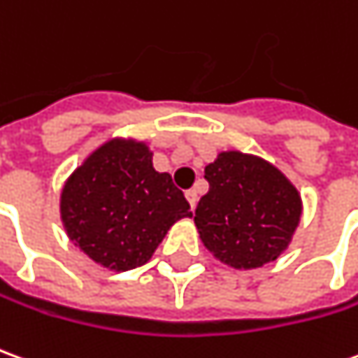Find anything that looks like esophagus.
I'll list each match as a JSON object with an SVG mask.
<instances>
[{"label": "esophagus", "mask_w": 358, "mask_h": 358, "mask_svg": "<svg viewBox=\"0 0 358 358\" xmlns=\"http://www.w3.org/2000/svg\"><path fill=\"white\" fill-rule=\"evenodd\" d=\"M186 199H187V203H189V207H192V211H194V209H196V203H197V192H196V189H187Z\"/></svg>", "instance_id": "34e87169"}]
</instances>
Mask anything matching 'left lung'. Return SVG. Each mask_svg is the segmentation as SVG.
<instances>
[{
	"mask_svg": "<svg viewBox=\"0 0 358 358\" xmlns=\"http://www.w3.org/2000/svg\"><path fill=\"white\" fill-rule=\"evenodd\" d=\"M209 192L196 207L203 246L221 264L256 269L291 246L302 219L301 192L275 164L236 149L205 166Z\"/></svg>",
	"mask_w": 358,
	"mask_h": 358,
	"instance_id": "left-lung-1",
	"label": "left lung"
}]
</instances>
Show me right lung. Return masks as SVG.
<instances>
[{"label": "right lung", "mask_w": 358, "mask_h": 358, "mask_svg": "<svg viewBox=\"0 0 358 358\" xmlns=\"http://www.w3.org/2000/svg\"><path fill=\"white\" fill-rule=\"evenodd\" d=\"M192 217L169 172H157L151 147L110 137L64 182L59 219L69 240L110 271L145 266L174 222Z\"/></svg>", "instance_id": "1"}]
</instances>
